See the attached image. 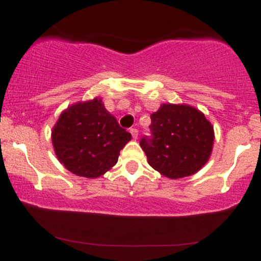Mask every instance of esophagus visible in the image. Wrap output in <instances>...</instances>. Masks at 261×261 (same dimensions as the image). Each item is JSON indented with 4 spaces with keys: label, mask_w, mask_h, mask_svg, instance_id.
Returning <instances> with one entry per match:
<instances>
[{
    "label": "esophagus",
    "mask_w": 261,
    "mask_h": 261,
    "mask_svg": "<svg viewBox=\"0 0 261 261\" xmlns=\"http://www.w3.org/2000/svg\"><path fill=\"white\" fill-rule=\"evenodd\" d=\"M130 133H131V135H133V139L136 140L137 139V135H139V131H137V128H131Z\"/></svg>",
    "instance_id": "esophagus-1"
}]
</instances>
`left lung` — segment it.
Instances as JSON below:
<instances>
[{
  "instance_id": "left-lung-1",
  "label": "left lung",
  "mask_w": 261,
  "mask_h": 261,
  "mask_svg": "<svg viewBox=\"0 0 261 261\" xmlns=\"http://www.w3.org/2000/svg\"><path fill=\"white\" fill-rule=\"evenodd\" d=\"M152 137L140 145L148 164L169 179L193 175L207 163L214 147V126L189 104L164 103L151 115Z\"/></svg>"
}]
</instances>
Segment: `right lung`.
<instances>
[{
  "instance_id": "right-lung-1",
  "label": "right lung",
  "mask_w": 261,
  "mask_h": 261,
  "mask_svg": "<svg viewBox=\"0 0 261 261\" xmlns=\"http://www.w3.org/2000/svg\"><path fill=\"white\" fill-rule=\"evenodd\" d=\"M131 134L104 107L101 98L79 101L60 114L51 131L56 157L73 174L94 179L118 162Z\"/></svg>"
}]
</instances>
